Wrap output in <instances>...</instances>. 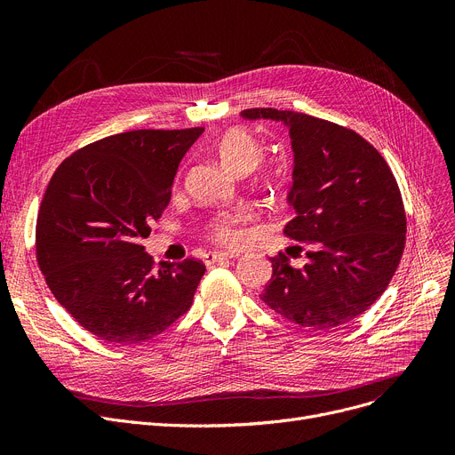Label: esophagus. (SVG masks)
I'll return each mask as SVG.
<instances>
[{
    "mask_svg": "<svg viewBox=\"0 0 455 455\" xmlns=\"http://www.w3.org/2000/svg\"><path fill=\"white\" fill-rule=\"evenodd\" d=\"M232 258H235V254L213 251V252H208V254L204 256V261L210 266V264H215V261H227V259H232Z\"/></svg>",
    "mask_w": 455,
    "mask_h": 455,
    "instance_id": "34e87169",
    "label": "esophagus"
}]
</instances>
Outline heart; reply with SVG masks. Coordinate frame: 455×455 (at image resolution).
Returning a JSON list of instances; mask_svg holds the SVG:
<instances>
[{"instance_id": "1", "label": "heart", "mask_w": 455, "mask_h": 455, "mask_svg": "<svg viewBox=\"0 0 455 455\" xmlns=\"http://www.w3.org/2000/svg\"><path fill=\"white\" fill-rule=\"evenodd\" d=\"M215 151H218L220 160L227 170L234 175H247L256 170L258 164L264 158V148L258 141V138L247 129H228L215 143ZM237 218L235 215H220L206 227L208 235L213 242L232 245L240 237V232L235 228Z\"/></svg>"}]
</instances>
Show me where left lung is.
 <instances>
[{"label":"left lung","mask_w":455,"mask_h":455,"mask_svg":"<svg viewBox=\"0 0 455 455\" xmlns=\"http://www.w3.org/2000/svg\"><path fill=\"white\" fill-rule=\"evenodd\" d=\"M242 116L290 129L295 218L283 234L307 256L304 267L283 252L273 256L261 300L300 326L350 323L386 291L403 252L405 212L391 167L365 138L326 119L276 108Z\"/></svg>","instance_id":"left-lung-1"}]
</instances>
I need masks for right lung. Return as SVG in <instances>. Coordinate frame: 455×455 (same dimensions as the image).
Returning <instances> with one entry per match:
<instances>
[{
  "label": "right lung",
  "mask_w": 455,
  "mask_h": 455,
  "mask_svg": "<svg viewBox=\"0 0 455 455\" xmlns=\"http://www.w3.org/2000/svg\"><path fill=\"white\" fill-rule=\"evenodd\" d=\"M203 127L141 129L107 136L68 156L53 173L36 220V259L52 293L93 336L148 341L184 315L206 271L141 245L170 204L179 164Z\"/></svg>",
  "instance_id": "add662e5"
}]
</instances>
